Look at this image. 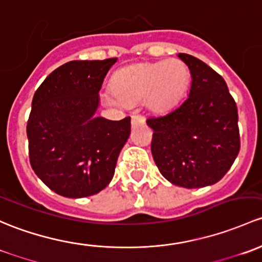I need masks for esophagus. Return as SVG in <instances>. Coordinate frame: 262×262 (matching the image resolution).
<instances>
[{"instance_id":"1","label":"esophagus","mask_w":262,"mask_h":262,"mask_svg":"<svg viewBox=\"0 0 262 262\" xmlns=\"http://www.w3.org/2000/svg\"><path fill=\"white\" fill-rule=\"evenodd\" d=\"M145 123V117L141 115H132L131 117V125L132 127L135 126H139V125H144Z\"/></svg>"}]
</instances>
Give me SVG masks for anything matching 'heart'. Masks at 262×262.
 Listing matches in <instances>:
<instances>
[{"label":"heart","instance_id":"b5f03b06","mask_svg":"<svg viewBox=\"0 0 262 262\" xmlns=\"http://www.w3.org/2000/svg\"><path fill=\"white\" fill-rule=\"evenodd\" d=\"M188 83L189 71L180 59L139 63L116 72L112 90L104 91L102 98L110 106L144 101L149 111L161 113L179 102Z\"/></svg>","mask_w":262,"mask_h":262}]
</instances>
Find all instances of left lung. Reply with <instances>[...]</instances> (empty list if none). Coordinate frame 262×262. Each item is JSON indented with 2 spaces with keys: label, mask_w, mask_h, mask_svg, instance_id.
Masks as SVG:
<instances>
[{
  "label": "left lung",
  "mask_w": 262,
  "mask_h": 262,
  "mask_svg": "<svg viewBox=\"0 0 262 262\" xmlns=\"http://www.w3.org/2000/svg\"><path fill=\"white\" fill-rule=\"evenodd\" d=\"M178 56L190 71V91L177 108L146 120L154 130L151 152L171 184L203 188L222 179L238 155V113L217 72L189 54Z\"/></svg>",
  "instance_id": "left-lung-1"
}]
</instances>
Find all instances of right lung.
Here are the masks:
<instances>
[{
  "instance_id": "add662e5",
  "label": "right lung",
  "mask_w": 262,
  "mask_h": 262,
  "mask_svg": "<svg viewBox=\"0 0 262 262\" xmlns=\"http://www.w3.org/2000/svg\"><path fill=\"white\" fill-rule=\"evenodd\" d=\"M117 58L73 60L50 73L35 92L28 121L35 174L67 198L99 193L115 174L131 118L97 117L99 91Z\"/></svg>"
}]
</instances>
